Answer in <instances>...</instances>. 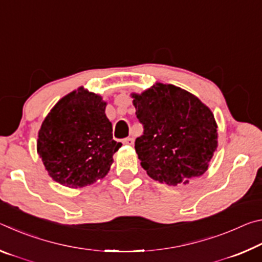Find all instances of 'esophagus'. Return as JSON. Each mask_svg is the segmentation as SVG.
Wrapping results in <instances>:
<instances>
[{"mask_svg":"<svg viewBox=\"0 0 262 262\" xmlns=\"http://www.w3.org/2000/svg\"><path fill=\"white\" fill-rule=\"evenodd\" d=\"M123 144H127V145H132L133 143H134V140L132 139V137H127V139H125L122 141Z\"/></svg>","mask_w":262,"mask_h":262,"instance_id":"1","label":"esophagus"}]
</instances>
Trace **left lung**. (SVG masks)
Instances as JSON below:
<instances>
[{"label": "left lung", "instance_id": "left-lung-1", "mask_svg": "<svg viewBox=\"0 0 262 262\" xmlns=\"http://www.w3.org/2000/svg\"><path fill=\"white\" fill-rule=\"evenodd\" d=\"M132 97L144 128L135 150L150 178L177 186L205 173L217 148V125L210 108L172 84L156 83Z\"/></svg>", "mask_w": 262, "mask_h": 262}]
</instances>
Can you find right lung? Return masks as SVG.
I'll return each instance as SVG.
<instances>
[{
    "label": "right lung",
    "instance_id": "1",
    "mask_svg": "<svg viewBox=\"0 0 262 262\" xmlns=\"http://www.w3.org/2000/svg\"><path fill=\"white\" fill-rule=\"evenodd\" d=\"M99 95L79 88L61 98L38 133L37 150L52 179L70 188L104 178L121 147Z\"/></svg>",
    "mask_w": 262,
    "mask_h": 262
}]
</instances>
